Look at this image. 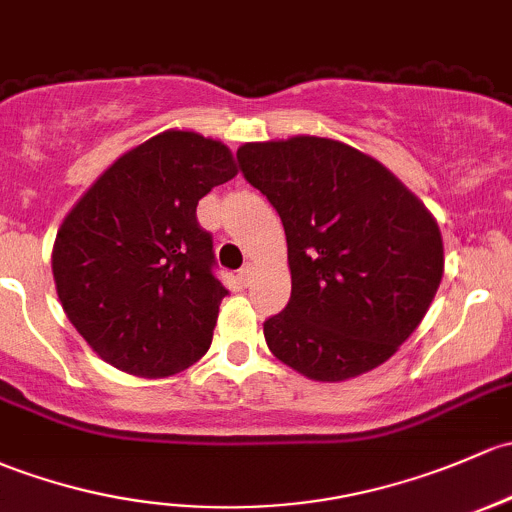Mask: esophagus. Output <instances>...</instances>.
Instances as JSON below:
<instances>
[{"instance_id": "obj_1", "label": "esophagus", "mask_w": 512, "mask_h": 512, "mask_svg": "<svg viewBox=\"0 0 512 512\" xmlns=\"http://www.w3.org/2000/svg\"><path fill=\"white\" fill-rule=\"evenodd\" d=\"M238 279H240L242 284H250V279H252V265H250V262H247V265H242V267H240Z\"/></svg>"}]
</instances>
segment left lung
Masks as SVG:
<instances>
[{
    "instance_id": "1",
    "label": "left lung",
    "mask_w": 512,
    "mask_h": 512,
    "mask_svg": "<svg viewBox=\"0 0 512 512\" xmlns=\"http://www.w3.org/2000/svg\"><path fill=\"white\" fill-rule=\"evenodd\" d=\"M242 176L279 213L292 297L265 321L270 351L324 383L385 363L437 294V220L383 164L324 137L250 142Z\"/></svg>"
}]
</instances>
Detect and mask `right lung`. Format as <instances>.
Returning a JSON list of instances; mask_svg holds the SVG:
<instances>
[{"label":"right lung","mask_w":512,"mask_h":512,"mask_svg":"<svg viewBox=\"0 0 512 512\" xmlns=\"http://www.w3.org/2000/svg\"><path fill=\"white\" fill-rule=\"evenodd\" d=\"M235 174L225 144L171 129L117 159L75 203L53 245V279L102 360L166 378L208 351L228 289L196 206Z\"/></svg>","instance_id":"1"}]
</instances>
